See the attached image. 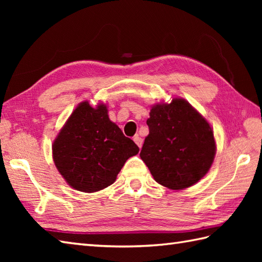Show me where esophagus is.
Wrapping results in <instances>:
<instances>
[{"instance_id":"esophagus-1","label":"esophagus","mask_w":262,"mask_h":262,"mask_svg":"<svg viewBox=\"0 0 262 262\" xmlns=\"http://www.w3.org/2000/svg\"><path fill=\"white\" fill-rule=\"evenodd\" d=\"M134 142L136 143V145L138 146V147H142V145H143V140H142V138L140 137V136H135L134 137Z\"/></svg>"}]
</instances>
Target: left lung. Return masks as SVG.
<instances>
[{
  "label": "left lung",
  "mask_w": 262,
  "mask_h": 262,
  "mask_svg": "<svg viewBox=\"0 0 262 262\" xmlns=\"http://www.w3.org/2000/svg\"><path fill=\"white\" fill-rule=\"evenodd\" d=\"M146 124L149 134L140 157L155 181L180 190L207 173L216 153L213 130L186 100L155 104Z\"/></svg>",
  "instance_id": "8db88e82"
}]
</instances>
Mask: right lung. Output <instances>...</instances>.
I'll return each instance as SVG.
<instances>
[{"instance_id": "right-lung-1", "label": "right lung", "mask_w": 262, "mask_h": 262, "mask_svg": "<svg viewBox=\"0 0 262 262\" xmlns=\"http://www.w3.org/2000/svg\"><path fill=\"white\" fill-rule=\"evenodd\" d=\"M140 148L126 137L108 110L88 101L77 105L53 144V159L71 187L83 192L99 191L114 183L126 161Z\"/></svg>"}]
</instances>
